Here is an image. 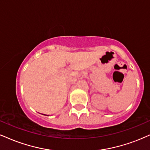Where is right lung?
<instances>
[{"label": "right lung", "mask_w": 150, "mask_h": 150, "mask_svg": "<svg viewBox=\"0 0 150 150\" xmlns=\"http://www.w3.org/2000/svg\"><path fill=\"white\" fill-rule=\"evenodd\" d=\"M43 115H44V114H43Z\"/></svg>", "instance_id": "obj_1"}]
</instances>
